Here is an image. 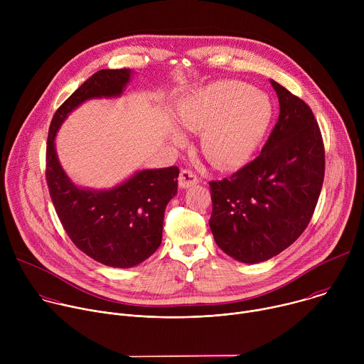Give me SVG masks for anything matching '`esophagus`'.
<instances>
[{"instance_id": "1", "label": "esophagus", "mask_w": 364, "mask_h": 364, "mask_svg": "<svg viewBox=\"0 0 364 364\" xmlns=\"http://www.w3.org/2000/svg\"><path fill=\"white\" fill-rule=\"evenodd\" d=\"M200 181V178L197 177V174H194L190 170H183L178 176V186L181 188H188L191 186H196Z\"/></svg>"}]
</instances>
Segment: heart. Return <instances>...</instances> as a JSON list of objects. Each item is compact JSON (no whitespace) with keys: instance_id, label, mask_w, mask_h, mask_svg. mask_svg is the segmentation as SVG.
Returning <instances> with one entry per match:
<instances>
[{"instance_id":"obj_1","label":"heart","mask_w":364,"mask_h":364,"mask_svg":"<svg viewBox=\"0 0 364 364\" xmlns=\"http://www.w3.org/2000/svg\"><path fill=\"white\" fill-rule=\"evenodd\" d=\"M180 127L201 134V149L220 168L245 166L261 145L271 119L269 96L237 80H218L188 92L176 111ZM174 145L187 142L186 134L171 127Z\"/></svg>"}]
</instances>
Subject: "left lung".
<instances>
[{"label":"left lung","mask_w":364,"mask_h":364,"mask_svg":"<svg viewBox=\"0 0 364 364\" xmlns=\"http://www.w3.org/2000/svg\"><path fill=\"white\" fill-rule=\"evenodd\" d=\"M269 82L279 117L261 154L232 177L210 183L213 237L243 264L265 262L301 236L324 181V145L313 111Z\"/></svg>","instance_id":"obj_1"}]
</instances>
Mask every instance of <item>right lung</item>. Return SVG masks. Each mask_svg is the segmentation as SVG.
<instances>
[{"instance_id": "obj_1", "label": "right lung", "mask_w": 364, "mask_h": 364, "mask_svg": "<svg viewBox=\"0 0 364 364\" xmlns=\"http://www.w3.org/2000/svg\"><path fill=\"white\" fill-rule=\"evenodd\" d=\"M132 76L131 69H103L92 75L56 111L47 138L46 180L66 233L83 253L112 268L136 267L159 249L164 212L177 194L180 171L177 167L145 168L109 188L83 187L62 167L56 136L82 103L121 97Z\"/></svg>"}]
</instances>
